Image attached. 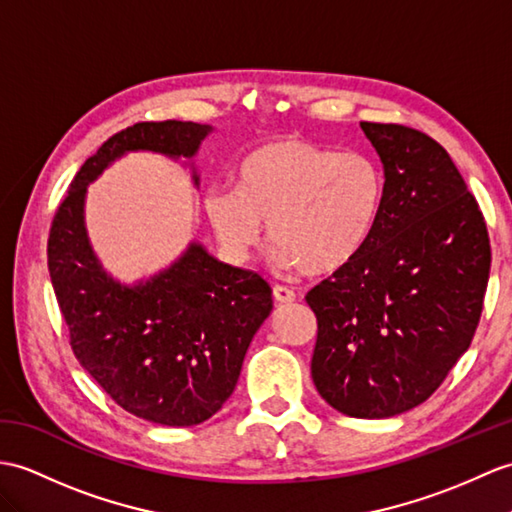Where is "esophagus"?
I'll list each match as a JSON object with an SVG mask.
<instances>
[{
    "instance_id": "1",
    "label": "esophagus",
    "mask_w": 512,
    "mask_h": 512,
    "mask_svg": "<svg viewBox=\"0 0 512 512\" xmlns=\"http://www.w3.org/2000/svg\"><path fill=\"white\" fill-rule=\"evenodd\" d=\"M272 296H275V301L281 305H288V303L296 301L294 290L285 288V285H275V288H272Z\"/></svg>"
}]
</instances>
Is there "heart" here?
Segmentation results:
<instances>
[{
    "label": "heart",
    "mask_w": 512,
    "mask_h": 512,
    "mask_svg": "<svg viewBox=\"0 0 512 512\" xmlns=\"http://www.w3.org/2000/svg\"><path fill=\"white\" fill-rule=\"evenodd\" d=\"M384 202L386 178L368 154L277 137L246 152L235 189H209L202 207L231 259L251 257L268 224L277 266L327 277L366 251Z\"/></svg>",
    "instance_id": "heart-1"
}]
</instances>
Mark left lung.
Masks as SVG:
<instances>
[{"mask_svg":"<svg viewBox=\"0 0 512 512\" xmlns=\"http://www.w3.org/2000/svg\"><path fill=\"white\" fill-rule=\"evenodd\" d=\"M384 163L386 202L366 251L307 292L312 379L331 408L386 419L445 382L480 323L489 231L447 150L421 130L360 122Z\"/></svg>","mask_w":512,"mask_h":512,"instance_id":"obj_1","label":"left lung"}]
</instances>
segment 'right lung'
Returning <instances> with one entry per match:
<instances>
[{"label":"right lung","instance_id":"1","mask_svg":"<svg viewBox=\"0 0 512 512\" xmlns=\"http://www.w3.org/2000/svg\"><path fill=\"white\" fill-rule=\"evenodd\" d=\"M209 133L207 124L168 120L109 137L74 176L47 240V268L76 360L117 406L170 427L207 421L231 397L248 344L272 310V290L257 272L222 264L196 242L148 281H115L89 244L85 196L122 154L192 159Z\"/></svg>","mask_w":512,"mask_h":512}]
</instances>
